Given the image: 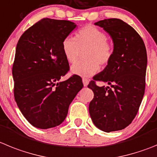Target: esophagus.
Segmentation results:
<instances>
[{
  "label": "esophagus",
  "instance_id": "1",
  "mask_svg": "<svg viewBox=\"0 0 157 157\" xmlns=\"http://www.w3.org/2000/svg\"><path fill=\"white\" fill-rule=\"evenodd\" d=\"M89 79H87V78H82V82H83V85H84V86H87L89 84Z\"/></svg>",
  "mask_w": 157,
  "mask_h": 157
}]
</instances>
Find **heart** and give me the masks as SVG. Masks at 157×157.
I'll use <instances>...</instances> for the list:
<instances>
[{"mask_svg":"<svg viewBox=\"0 0 157 157\" xmlns=\"http://www.w3.org/2000/svg\"><path fill=\"white\" fill-rule=\"evenodd\" d=\"M84 50L83 57L86 60L76 63L71 68L72 74L82 77L96 74L99 64L105 67L113 56V47L107 41L106 33L93 25H86L78 30L75 38L67 36L63 40V53L70 64L75 63L81 50Z\"/></svg>","mask_w":157,"mask_h":157,"instance_id":"1","label":"heart"}]
</instances>
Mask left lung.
<instances>
[{
	"label": "left lung",
	"mask_w": 157,
	"mask_h": 157,
	"mask_svg": "<svg viewBox=\"0 0 157 157\" xmlns=\"http://www.w3.org/2000/svg\"><path fill=\"white\" fill-rule=\"evenodd\" d=\"M111 36L113 56L88 85L94 93L89 110L93 124L106 132L128 126L139 110L146 87L147 54L144 42L131 25L118 18L95 23ZM102 81L111 87L96 86Z\"/></svg>",
	"instance_id": "obj_1"
}]
</instances>
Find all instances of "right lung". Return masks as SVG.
<instances>
[{
    "mask_svg": "<svg viewBox=\"0 0 157 157\" xmlns=\"http://www.w3.org/2000/svg\"><path fill=\"white\" fill-rule=\"evenodd\" d=\"M75 27L67 20L43 18L17 44L12 67L14 96L23 116L34 127L47 129L61 124L82 89L76 75L58 82L69 70L62 42Z\"/></svg>",
    "mask_w": 157,
    "mask_h": 157,
    "instance_id": "add662e5",
    "label": "right lung"
}]
</instances>
